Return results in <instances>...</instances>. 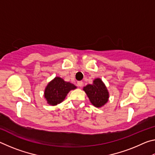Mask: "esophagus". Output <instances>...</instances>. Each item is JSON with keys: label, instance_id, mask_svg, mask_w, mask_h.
<instances>
[{"label": "esophagus", "instance_id": "obj_1", "mask_svg": "<svg viewBox=\"0 0 155 155\" xmlns=\"http://www.w3.org/2000/svg\"><path fill=\"white\" fill-rule=\"evenodd\" d=\"M77 85L78 86V87H82V86L83 85V81H78L77 82Z\"/></svg>", "mask_w": 155, "mask_h": 155}]
</instances>
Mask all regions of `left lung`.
<instances>
[{"mask_svg": "<svg viewBox=\"0 0 155 155\" xmlns=\"http://www.w3.org/2000/svg\"><path fill=\"white\" fill-rule=\"evenodd\" d=\"M88 98L93 105L101 107L107 103L109 98V92L101 79L96 78L92 85H87L83 87Z\"/></svg>", "mask_w": 155, "mask_h": 155, "instance_id": "left-lung-1", "label": "left lung"}]
</instances>
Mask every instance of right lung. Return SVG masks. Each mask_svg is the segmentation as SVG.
I'll use <instances>...</instances> for the list:
<instances>
[{"mask_svg":"<svg viewBox=\"0 0 155 155\" xmlns=\"http://www.w3.org/2000/svg\"><path fill=\"white\" fill-rule=\"evenodd\" d=\"M76 88L73 84L65 82L60 77H55L46 86L44 97L49 104L57 105L64 101L70 90Z\"/></svg>","mask_w":155,"mask_h":155,"instance_id":"obj_1","label":"right lung"}]
</instances>
